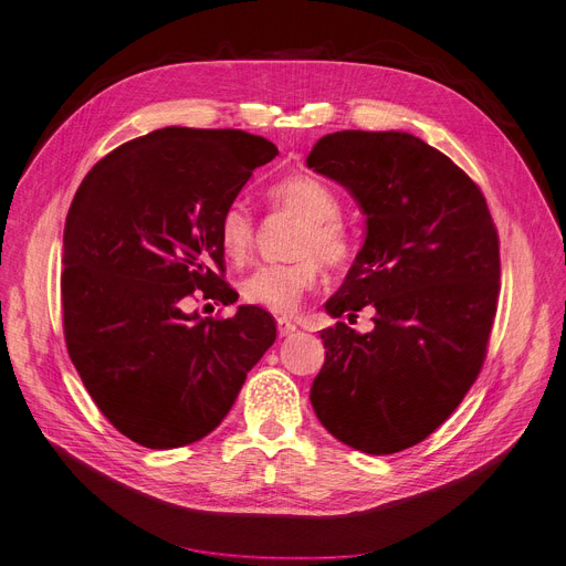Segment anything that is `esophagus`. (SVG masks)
<instances>
[{"mask_svg":"<svg viewBox=\"0 0 566 566\" xmlns=\"http://www.w3.org/2000/svg\"><path fill=\"white\" fill-rule=\"evenodd\" d=\"M277 333H280V337H289V335L296 333V324H293L291 318H286V316H280L277 318Z\"/></svg>","mask_w":566,"mask_h":566,"instance_id":"esophagus-1","label":"esophagus"}]
</instances>
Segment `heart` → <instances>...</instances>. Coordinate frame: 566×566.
Returning a JSON list of instances; mask_svg holds the SVG:
<instances>
[{"mask_svg": "<svg viewBox=\"0 0 566 566\" xmlns=\"http://www.w3.org/2000/svg\"><path fill=\"white\" fill-rule=\"evenodd\" d=\"M268 201L273 208L303 219L293 254L301 259L291 263H265L240 282L244 303L263 307L273 314L296 312L303 296L318 282V261L326 265H344L354 252L356 240L352 229L342 222V203L337 193L312 176H289L268 189ZM254 214L248 203L233 201L219 217V248L233 263H242L254 248Z\"/></svg>", "mask_w": 566, "mask_h": 566, "instance_id": "b5f03b06", "label": "heart"}]
</instances>
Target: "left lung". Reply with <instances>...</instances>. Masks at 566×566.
<instances>
[{
    "label": "left lung",
    "instance_id": "left-lung-1",
    "mask_svg": "<svg viewBox=\"0 0 566 566\" xmlns=\"http://www.w3.org/2000/svg\"><path fill=\"white\" fill-rule=\"evenodd\" d=\"M307 166L347 189L365 240L326 303L333 318L375 310V328L322 331L310 400L344 444L388 455L419 444L481 373L500 293V240L481 189L407 132H335Z\"/></svg>",
    "mask_w": 566,
    "mask_h": 566
}]
</instances>
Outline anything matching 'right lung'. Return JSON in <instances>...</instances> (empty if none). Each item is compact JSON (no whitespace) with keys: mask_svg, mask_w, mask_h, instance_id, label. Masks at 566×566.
<instances>
[{"mask_svg":"<svg viewBox=\"0 0 566 566\" xmlns=\"http://www.w3.org/2000/svg\"><path fill=\"white\" fill-rule=\"evenodd\" d=\"M277 147L240 129L164 127L115 147L85 176L64 224L69 356L106 419L145 449L210 434L277 337L273 316L222 305L219 217Z\"/></svg>","mask_w":566,"mask_h":566,"instance_id":"add662e5","label":"right lung"}]
</instances>
